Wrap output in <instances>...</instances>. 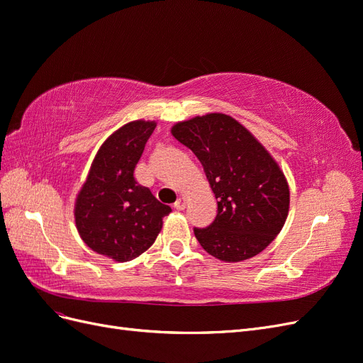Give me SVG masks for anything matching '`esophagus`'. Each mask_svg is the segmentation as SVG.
Segmentation results:
<instances>
[{
    "label": "esophagus",
    "mask_w": 363,
    "mask_h": 363,
    "mask_svg": "<svg viewBox=\"0 0 363 363\" xmlns=\"http://www.w3.org/2000/svg\"><path fill=\"white\" fill-rule=\"evenodd\" d=\"M186 204H188V200H186L184 196H180V199L174 203V207L177 208V211H183V208L186 207Z\"/></svg>",
    "instance_id": "obj_1"
}]
</instances>
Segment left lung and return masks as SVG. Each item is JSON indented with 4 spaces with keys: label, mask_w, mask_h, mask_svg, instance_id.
I'll return each mask as SVG.
<instances>
[{
    "label": "left lung",
    "mask_w": 363,
    "mask_h": 363,
    "mask_svg": "<svg viewBox=\"0 0 363 363\" xmlns=\"http://www.w3.org/2000/svg\"><path fill=\"white\" fill-rule=\"evenodd\" d=\"M171 133L199 157L218 200L215 221L194 228L200 245L223 262L259 255L289 213V184L279 163L230 115L195 116L175 124Z\"/></svg>",
    "instance_id": "8db88e82"
}]
</instances>
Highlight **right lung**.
Segmentation results:
<instances>
[{
  "mask_svg": "<svg viewBox=\"0 0 363 363\" xmlns=\"http://www.w3.org/2000/svg\"><path fill=\"white\" fill-rule=\"evenodd\" d=\"M156 121H131L108 136L96 151L77 194L74 216L83 242L115 262L147 251L160 233L171 207L135 180V168Z\"/></svg>",
  "mask_w": 363,
  "mask_h": 363,
  "instance_id": "add662e5",
  "label": "right lung"
}]
</instances>
